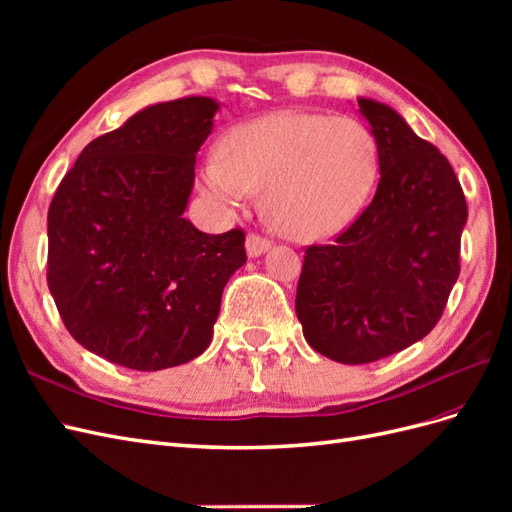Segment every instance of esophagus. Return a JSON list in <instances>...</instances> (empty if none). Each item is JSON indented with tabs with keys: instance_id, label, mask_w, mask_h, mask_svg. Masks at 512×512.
I'll return each instance as SVG.
<instances>
[{
	"instance_id": "obj_1",
	"label": "esophagus",
	"mask_w": 512,
	"mask_h": 512,
	"mask_svg": "<svg viewBox=\"0 0 512 512\" xmlns=\"http://www.w3.org/2000/svg\"><path fill=\"white\" fill-rule=\"evenodd\" d=\"M245 247H247V254L254 258V256H260L262 252H267L271 247V241L267 237L258 235V232H250L245 239Z\"/></svg>"
}]
</instances>
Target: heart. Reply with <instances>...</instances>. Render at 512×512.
<instances>
[{
	"label": "heart",
	"instance_id": "heart-1",
	"mask_svg": "<svg viewBox=\"0 0 512 512\" xmlns=\"http://www.w3.org/2000/svg\"><path fill=\"white\" fill-rule=\"evenodd\" d=\"M378 175V145L354 117L282 111L245 123L207 160L211 198L241 207L265 190L267 220L288 237L322 239L354 220Z\"/></svg>",
	"mask_w": 512,
	"mask_h": 512
}]
</instances>
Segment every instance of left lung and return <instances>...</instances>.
Wrapping results in <instances>:
<instances>
[{"mask_svg":"<svg viewBox=\"0 0 512 512\" xmlns=\"http://www.w3.org/2000/svg\"><path fill=\"white\" fill-rule=\"evenodd\" d=\"M378 145L371 203L329 245H307L297 318L307 344L331 361L374 363L423 339L457 277L468 205L438 147L391 106L359 98Z\"/></svg>","mask_w":512,"mask_h":512,"instance_id":"1","label":"left lung"}]
</instances>
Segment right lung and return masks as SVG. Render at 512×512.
I'll use <instances>...</instances> for the list:
<instances>
[{
	"label": "right lung",
	"instance_id": "obj_1",
	"mask_svg": "<svg viewBox=\"0 0 512 512\" xmlns=\"http://www.w3.org/2000/svg\"><path fill=\"white\" fill-rule=\"evenodd\" d=\"M218 102L149 106L91 141L49 207L46 282L68 333L115 365L158 371L203 354L245 232L183 218Z\"/></svg>",
	"mask_w": 512,
	"mask_h": 512
}]
</instances>
